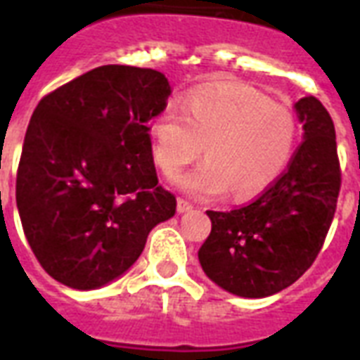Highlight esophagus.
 Masks as SVG:
<instances>
[{
    "mask_svg": "<svg viewBox=\"0 0 360 360\" xmlns=\"http://www.w3.org/2000/svg\"><path fill=\"white\" fill-rule=\"evenodd\" d=\"M192 210L191 202H186V200L179 198L177 200V213H186V211Z\"/></svg>",
    "mask_w": 360,
    "mask_h": 360,
    "instance_id": "obj_1",
    "label": "esophagus"
}]
</instances>
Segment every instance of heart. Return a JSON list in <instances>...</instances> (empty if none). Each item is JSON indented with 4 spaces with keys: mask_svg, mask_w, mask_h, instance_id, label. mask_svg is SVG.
Returning <instances> with one entry per match:
<instances>
[{
    "mask_svg": "<svg viewBox=\"0 0 360 360\" xmlns=\"http://www.w3.org/2000/svg\"><path fill=\"white\" fill-rule=\"evenodd\" d=\"M158 168L175 177L186 164L202 162L179 179L196 196L249 200L268 191L289 168L300 139L292 109L245 86L192 90L179 107L169 103L150 122Z\"/></svg>",
    "mask_w": 360,
    "mask_h": 360,
    "instance_id": "obj_1",
    "label": "heart"
}]
</instances>
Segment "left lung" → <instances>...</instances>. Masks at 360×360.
I'll use <instances>...</instances> for the list:
<instances>
[{"label":"left lung","instance_id":"1","mask_svg":"<svg viewBox=\"0 0 360 360\" xmlns=\"http://www.w3.org/2000/svg\"><path fill=\"white\" fill-rule=\"evenodd\" d=\"M304 130L289 168L249 205L207 211L200 247L205 276L243 298H264L300 278L323 247L336 211L340 162L330 115L314 96L295 103Z\"/></svg>","mask_w":360,"mask_h":360}]
</instances>
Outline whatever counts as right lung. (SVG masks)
I'll return each mask as SVG.
<instances>
[{
    "instance_id": "add662e5",
    "label": "right lung",
    "mask_w": 360,
    "mask_h": 360,
    "mask_svg": "<svg viewBox=\"0 0 360 360\" xmlns=\"http://www.w3.org/2000/svg\"><path fill=\"white\" fill-rule=\"evenodd\" d=\"M156 70L101 65L45 96L27 124L16 207L32 251L65 287L120 278L147 236L175 215L158 185L149 120L166 109Z\"/></svg>"
}]
</instances>
